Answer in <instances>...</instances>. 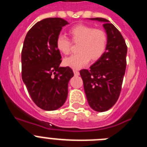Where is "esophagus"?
I'll list each match as a JSON object with an SVG mask.
<instances>
[{
    "label": "esophagus",
    "instance_id": "esophagus-1",
    "mask_svg": "<svg viewBox=\"0 0 147 147\" xmlns=\"http://www.w3.org/2000/svg\"><path fill=\"white\" fill-rule=\"evenodd\" d=\"M74 74L75 76H78V75L80 74V72H79V71H77V70L74 69Z\"/></svg>",
    "mask_w": 147,
    "mask_h": 147
}]
</instances>
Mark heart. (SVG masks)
<instances>
[{
  "label": "heart",
  "mask_w": 147,
  "mask_h": 147,
  "mask_svg": "<svg viewBox=\"0 0 147 147\" xmlns=\"http://www.w3.org/2000/svg\"><path fill=\"white\" fill-rule=\"evenodd\" d=\"M71 40L78 43L77 54H74L63 60L65 66L73 69H80L85 67L90 59L96 61L101 58L107 47L108 37L107 33L100 28L85 24H79L69 30ZM56 48L63 54H68L71 51V42L67 37L58 35L55 41Z\"/></svg>",
  "instance_id": "b5f03b06"
}]
</instances>
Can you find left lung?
<instances>
[{
	"mask_svg": "<svg viewBox=\"0 0 147 147\" xmlns=\"http://www.w3.org/2000/svg\"><path fill=\"white\" fill-rule=\"evenodd\" d=\"M103 22L108 37L106 51L90 67L80 71L90 107L105 112L117 102L121 90L126 65L127 46L121 34L107 19L90 18Z\"/></svg>",
	"mask_w": 147,
	"mask_h": 147,
	"instance_id": "1",
	"label": "left lung"
}]
</instances>
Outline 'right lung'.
I'll list each match as a JSON object with an SVG mask.
<instances>
[{"mask_svg": "<svg viewBox=\"0 0 147 147\" xmlns=\"http://www.w3.org/2000/svg\"><path fill=\"white\" fill-rule=\"evenodd\" d=\"M68 24L59 18L37 22L27 33L21 53L22 80L35 105L55 110L64 105L68 82L74 76L69 67H59L61 54L55 45L62 28Z\"/></svg>", "mask_w": 147, "mask_h": 147, "instance_id": "obj_1", "label": "right lung"}]
</instances>
